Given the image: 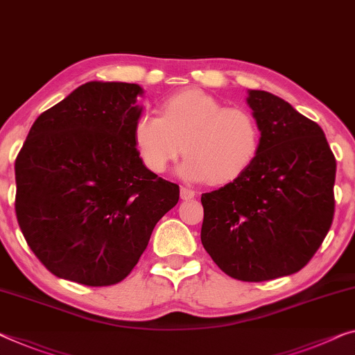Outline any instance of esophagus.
I'll return each instance as SVG.
<instances>
[{
	"label": "esophagus",
	"instance_id": "34e87169",
	"mask_svg": "<svg viewBox=\"0 0 355 355\" xmlns=\"http://www.w3.org/2000/svg\"><path fill=\"white\" fill-rule=\"evenodd\" d=\"M180 198H182L183 200L193 199L194 198V191H193V189H189V188L182 187V189H180Z\"/></svg>",
	"mask_w": 355,
	"mask_h": 355
}]
</instances>
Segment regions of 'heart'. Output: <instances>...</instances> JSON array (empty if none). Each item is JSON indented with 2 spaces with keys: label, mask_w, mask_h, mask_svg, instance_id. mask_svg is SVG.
<instances>
[{
  "label": "heart",
  "mask_w": 355,
  "mask_h": 355,
  "mask_svg": "<svg viewBox=\"0 0 355 355\" xmlns=\"http://www.w3.org/2000/svg\"><path fill=\"white\" fill-rule=\"evenodd\" d=\"M132 139L148 171L164 173L180 153L187 156L180 173L191 182H234L255 162L261 129L252 111L225 107L214 95L187 89L164 100L161 116L141 111Z\"/></svg>",
  "instance_id": "1"
}]
</instances>
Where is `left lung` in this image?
I'll return each instance as SVG.
<instances>
[{
  "label": "left lung",
  "mask_w": 355,
  "mask_h": 355,
  "mask_svg": "<svg viewBox=\"0 0 355 355\" xmlns=\"http://www.w3.org/2000/svg\"><path fill=\"white\" fill-rule=\"evenodd\" d=\"M261 129L255 162L200 198V241L221 271L245 282L298 272L335 214L336 161L320 125L266 91H247Z\"/></svg>",
  "instance_id": "obj_1"
}]
</instances>
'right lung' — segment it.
<instances>
[{
	"label": "right lung",
	"mask_w": 355,
	"mask_h": 355,
	"mask_svg": "<svg viewBox=\"0 0 355 355\" xmlns=\"http://www.w3.org/2000/svg\"><path fill=\"white\" fill-rule=\"evenodd\" d=\"M139 84L91 81L38 116L15 159V214L57 277L123 280L175 207L178 184L148 171L132 139Z\"/></svg>",
	"instance_id": "1"
}]
</instances>
